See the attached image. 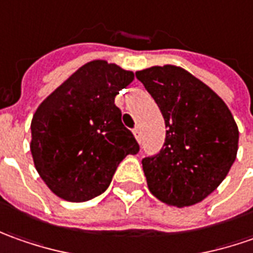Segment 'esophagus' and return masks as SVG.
<instances>
[{
  "mask_svg": "<svg viewBox=\"0 0 253 253\" xmlns=\"http://www.w3.org/2000/svg\"><path fill=\"white\" fill-rule=\"evenodd\" d=\"M133 134H134L135 140L140 143V141H141V134H140V128H138V127H135L134 130H133Z\"/></svg>",
  "mask_w": 253,
  "mask_h": 253,
  "instance_id": "1",
  "label": "esophagus"
}]
</instances>
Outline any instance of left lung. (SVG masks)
I'll return each mask as SVG.
<instances>
[{
	"label": "left lung",
	"mask_w": 253,
	"mask_h": 253,
	"mask_svg": "<svg viewBox=\"0 0 253 253\" xmlns=\"http://www.w3.org/2000/svg\"><path fill=\"white\" fill-rule=\"evenodd\" d=\"M167 126L161 153L144 158L147 186L168 206L196 205L211 195L237 158L240 131L225 102L173 64L137 71Z\"/></svg>",
	"instance_id": "left-lung-1"
}]
</instances>
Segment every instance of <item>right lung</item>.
Instances as JSON below:
<instances>
[{"instance_id": "right-lung-1", "label": "right lung", "mask_w": 253, "mask_h": 253, "mask_svg": "<svg viewBox=\"0 0 253 253\" xmlns=\"http://www.w3.org/2000/svg\"><path fill=\"white\" fill-rule=\"evenodd\" d=\"M134 73L106 60L80 67L43 100L31 123L35 168L67 202H86L109 187L118 165L140 147L122 123L115 98Z\"/></svg>"}]
</instances>
